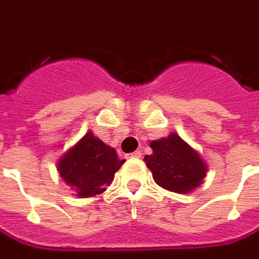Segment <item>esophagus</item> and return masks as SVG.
<instances>
[{
	"instance_id": "esophagus-1",
	"label": "esophagus",
	"mask_w": 259,
	"mask_h": 259,
	"mask_svg": "<svg viewBox=\"0 0 259 259\" xmlns=\"http://www.w3.org/2000/svg\"><path fill=\"white\" fill-rule=\"evenodd\" d=\"M129 157H132V159H140V157H142V152H140V150H136V152H133L132 154H129Z\"/></svg>"
}]
</instances>
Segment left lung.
Masks as SVG:
<instances>
[{
	"label": "left lung",
	"instance_id": "1",
	"mask_svg": "<svg viewBox=\"0 0 259 259\" xmlns=\"http://www.w3.org/2000/svg\"><path fill=\"white\" fill-rule=\"evenodd\" d=\"M153 154L144 161L153 179L163 189L186 194L197 189L205 177L207 167L196 150L176 133L150 143Z\"/></svg>",
	"mask_w": 259,
	"mask_h": 259
}]
</instances>
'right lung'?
<instances>
[{
    "instance_id": "obj_1",
    "label": "right lung",
    "mask_w": 259,
    "mask_h": 259,
    "mask_svg": "<svg viewBox=\"0 0 259 259\" xmlns=\"http://www.w3.org/2000/svg\"><path fill=\"white\" fill-rule=\"evenodd\" d=\"M123 163L115 149L88 132L58 161V171L79 197H92L106 190Z\"/></svg>"
}]
</instances>
